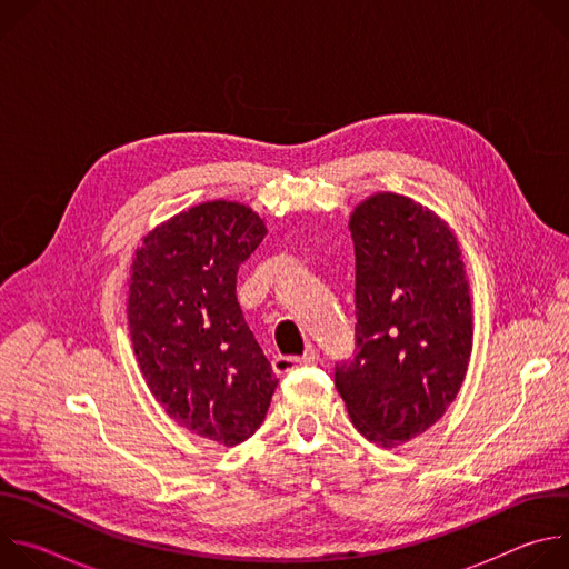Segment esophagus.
<instances>
[{
    "label": "esophagus",
    "mask_w": 569,
    "mask_h": 569,
    "mask_svg": "<svg viewBox=\"0 0 569 569\" xmlns=\"http://www.w3.org/2000/svg\"><path fill=\"white\" fill-rule=\"evenodd\" d=\"M319 362V353L315 349H308L303 356H277L272 360L274 373H288L297 367H315Z\"/></svg>",
    "instance_id": "1"
}]
</instances>
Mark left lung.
I'll return each instance as SVG.
<instances>
[{
	"instance_id": "1",
	"label": "left lung",
	"mask_w": 569,
	"mask_h": 569,
	"mask_svg": "<svg viewBox=\"0 0 569 569\" xmlns=\"http://www.w3.org/2000/svg\"><path fill=\"white\" fill-rule=\"evenodd\" d=\"M356 356L336 387L358 432L396 448L432 428L461 389L472 303L450 227L412 198L376 193L349 220Z\"/></svg>"
}]
</instances>
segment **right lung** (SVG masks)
Segmentation results:
<instances>
[{
  "instance_id": "obj_1",
  "label": "right lung",
  "mask_w": 569,
  "mask_h": 569,
  "mask_svg": "<svg viewBox=\"0 0 569 569\" xmlns=\"http://www.w3.org/2000/svg\"><path fill=\"white\" fill-rule=\"evenodd\" d=\"M268 233L250 207L213 200L154 227L134 252L128 329L164 412L222 446L266 419L277 376L236 299V274Z\"/></svg>"
}]
</instances>
